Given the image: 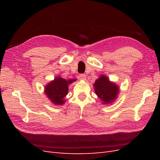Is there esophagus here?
<instances>
[{"label": "esophagus", "mask_w": 160, "mask_h": 160, "mask_svg": "<svg viewBox=\"0 0 160 160\" xmlns=\"http://www.w3.org/2000/svg\"><path fill=\"white\" fill-rule=\"evenodd\" d=\"M79 79H81V80L85 81V80L86 79V75H85V74H80V75H79Z\"/></svg>", "instance_id": "1"}]
</instances>
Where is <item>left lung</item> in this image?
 <instances>
[{"label": "left lung", "mask_w": 160, "mask_h": 160, "mask_svg": "<svg viewBox=\"0 0 160 160\" xmlns=\"http://www.w3.org/2000/svg\"><path fill=\"white\" fill-rule=\"evenodd\" d=\"M96 95L103 101V104L113 103L118 98L119 92V87L111 82L105 75H101L93 84Z\"/></svg>", "instance_id": "8db88e82"}]
</instances>
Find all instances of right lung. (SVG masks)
I'll return each instance as SVG.
<instances>
[{"instance_id":"1","label":"right lung","mask_w":160,"mask_h":160,"mask_svg":"<svg viewBox=\"0 0 160 160\" xmlns=\"http://www.w3.org/2000/svg\"><path fill=\"white\" fill-rule=\"evenodd\" d=\"M76 79H65L57 77L51 81L45 88V93L51 102L57 105L64 104L65 97L68 94L69 85Z\"/></svg>"}]
</instances>
